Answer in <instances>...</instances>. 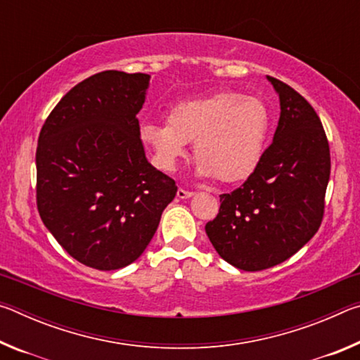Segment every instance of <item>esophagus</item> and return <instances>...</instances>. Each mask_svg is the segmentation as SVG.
<instances>
[{
    "label": "esophagus",
    "mask_w": 360,
    "mask_h": 360,
    "mask_svg": "<svg viewBox=\"0 0 360 360\" xmlns=\"http://www.w3.org/2000/svg\"><path fill=\"white\" fill-rule=\"evenodd\" d=\"M178 195L179 198H191L192 195H193V192H191V191H186V188H178Z\"/></svg>",
    "instance_id": "1"
}]
</instances>
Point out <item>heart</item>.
<instances>
[{"instance_id":"heart-1","label":"heart","mask_w":360,"mask_h":360,"mask_svg":"<svg viewBox=\"0 0 360 360\" xmlns=\"http://www.w3.org/2000/svg\"><path fill=\"white\" fill-rule=\"evenodd\" d=\"M270 129L271 112L257 96L217 92L176 103L168 109L167 122L141 127V138L165 172H174L186 155V144L195 141L200 174L238 182L257 169Z\"/></svg>"}]
</instances>
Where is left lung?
I'll list each match as a JSON object with an SVG mask.
<instances>
[{"label":"left lung","mask_w":360,"mask_h":360,"mask_svg":"<svg viewBox=\"0 0 360 360\" xmlns=\"http://www.w3.org/2000/svg\"><path fill=\"white\" fill-rule=\"evenodd\" d=\"M268 81L281 115L273 143L255 172L221 195L206 235L221 257L240 270L260 271L292 257L319 230L330 178V148L319 115L290 85Z\"/></svg>","instance_id":"8db88e82"}]
</instances>
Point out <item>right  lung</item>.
Instances as JSON below:
<instances>
[{"label":"right lung","mask_w":360,"mask_h":360,"mask_svg":"<svg viewBox=\"0 0 360 360\" xmlns=\"http://www.w3.org/2000/svg\"><path fill=\"white\" fill-rule=\"evenodd\" d=\"M149 75L103 71L75 85L42 125L36 205L72 259L101 271L135 262L178 187L148 162L136 114Z\"/></svg>","instance_id":"obj_1"}]
</instances>
